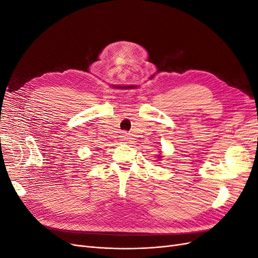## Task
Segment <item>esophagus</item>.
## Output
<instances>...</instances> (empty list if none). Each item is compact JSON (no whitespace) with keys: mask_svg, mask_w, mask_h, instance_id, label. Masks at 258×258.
<instances>
[{"mask_svg":"<svg viewBox=\"0 0 258 258\" xmlns=\"http://www.w3.org/2000/svg\"><path fill=\"white\" fill-rule=\"evenodd\" d=\"M126 137H127V134H126V132H122V136H121L122 140H124V139H126Z\"/></svg>","mask_w":258,"mask_h":258,"instance_id":"esophagus-1","label":"esophagus"}]
</instances>
